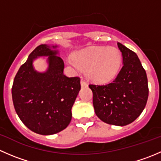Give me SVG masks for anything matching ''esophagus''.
<instances>
[{
    "mask_svg": "<svg viewBox=\"0 0 161 161\" xmlns=\"http://www.w3.org/2000/svg\"><path fill=\"white\" fill-rule=\"evenodd\" d=\"M81 86H82V87H86L87 86H88V84H87V82H86L85 80H83V79H81Z\"/></svg>",
    "mask_w": 161,
    "mask_h": 161,
    "instance_id": "obj_1",
    "label": "esophagus"
}]
</instances>
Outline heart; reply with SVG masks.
<instances>
[{"label": "heart", "instance_id": "obj_1", "mask_svg": "<svg viewBox=\"0 0 161 161\" xmlns=\"http://www.w3.org/2000/svg\"><path fill=\"white\" fill-rule=\"evenodd\" d=\"M68 62L76 70H86L87 77L92 82L104 83L118 75L121 54L114 47H97L79 52L75 58H69Z\"/></svg>", "mask_w": 161, "mask_h": 161}]
</instances>
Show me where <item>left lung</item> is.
Masks as SVG:
<instances>
[{"mask_svg":"<svg viewBox=\"0 0 161 161\" xmlns=\"http://www.w3.org/2000/svg\"><path fill=\"white\" fill-rule=\"evenodd\" d=\"M122 68L111 82L90 85L94 110L103 122L124 126L134 121L145 108L149 95L146 71L135 52L121 43Z\"/></svg>","mask_w":161,"mask_h":161,"instance_id":"left-lung-1","label":"left lung"}]
</instances>
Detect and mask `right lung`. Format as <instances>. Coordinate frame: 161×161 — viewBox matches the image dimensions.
Here are the masks:
<instances>
[{"label":"right lung","mask_w":161,"mask_h":161,"mask_svg":"<svg viewBox=\"0 0 161 161\" xmlns=\"http://www.w3.org/2000/svg\"><path fill=\"white\" fill-rule=\"evenodd\" d=\"M58 45L41 44L29 56L14 77L12 100L21 121L31 131L49 136L64 130L71 120V108L81 89L79 77L64 75V64L58 56ZM48 56L43 73L33 62Z\"/></svg>","instance_id":"1"}]
</instances>
